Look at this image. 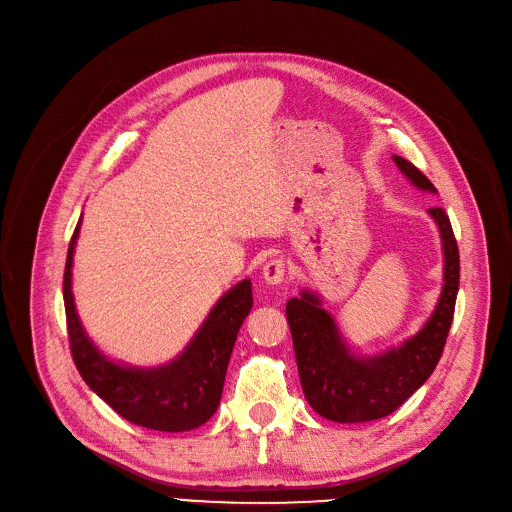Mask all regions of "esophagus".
<instances>
[{
	"label": "esophagus",
	"instance_id": "34e87169",
	"mask_svg": "<svg viewBox=\"0 0 512 512\" xmlns=\"http://www.w3.org/2000/svg\"><path fill=\"white\" fill-rule=\"evenodd\" d=\"M286 274V263L282 257H274L263 265V280L267 284H282Z\"/></svg>",
	"mask_w": 512,
	"mask_h": 512
}]
</instances>
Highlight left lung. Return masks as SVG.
<instances>
[{
  "mask_svg": "<svg viewBox=\"0 0 512 512\" xmlns=\"http://www.w3.org/2000/svg\"><path fill=\"white\" fill-rule=\"evenodd\" d=\"M394 164L417 188L436 193V186L411 161L394 155ZM438 224L444 251V286L425 326L398 348L378 357H357L311 290L286 303L294 355L305 398L315 413L336 423H363L394 413L434 373L454 315L459 292V247L442 207L427 209Z\"/></svg>",
  "mask_w": 512,
  "mask_h": 512,
  "instance_id": "1",
  "label": "left lung"
}]
</instances>
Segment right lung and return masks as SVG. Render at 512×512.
<instances>
[{"mask_svg":"<svg viewBox=\"0 0 512 512\" xmlns=\"http://www.w3.org/2000/svg\"><path fill=\"white\" fill-rule=\"evenodd\" d=\"M70 238L64 270V307L70 353L87 386L126 421L157 432H188L218 411L226 369L242 321L253 307L251 280H242L213 305L195 338L168 365L141 369L107 359L89 340L72 297V257L80 230Z\"/></svg>","mask_w":512,"mask_h":512,"instance_id":"right-lung-1","label":"right lung"}]
</instances>
